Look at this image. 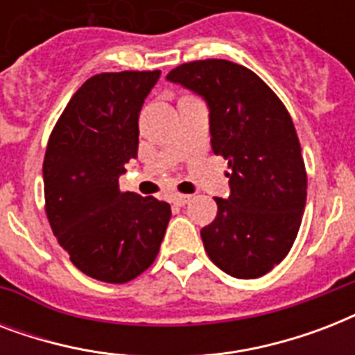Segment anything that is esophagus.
<instances>
[{
  "mask_svg": "<svg viewBox=\"0 0 355 355\" xmlns=\"http://www.w3.org/2000/svg\"><path fill=\"white\" fill-rule=\"evenodd\" d=\"M189 200H191V195H175V197H173V205L184 206L188 205Z\"/></svg>",
  "mask_w": 355,
  "mask_h": 355,
  "instance_id": "obj_1",
  "label": "esophagus"
}]
</instances>
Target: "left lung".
<instances>
[{
    "label": "left lung",
    "instance_id": "1",
    "mask_svg": "<svg viewBox=\"0 0 355 355\" xmlns=\"http://www.w3.org/2000/svg\"><path fill=\"white\" fill-rule=\"evenodd\" d=\"M167 79L205 97L211 150L232 169L230 197H216V219L200 230L206 252L234 278L267 275L291 250L308 195L291 116L258 75L230 60L180 64Z\"/></svg>",
    "mask_w": 355,
    "mask_h": 355
}]
</instances>
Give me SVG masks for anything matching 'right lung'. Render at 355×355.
I'll return each instance as SVG.
<instances>
[{"label": "right lung", "mask_w": 355, "mask_h": 355, "mask_svg": "<svg viewBox=\"0 0 355 355\" xmlns=\"http://www.w3.org/2000/svg\"><path fill=\"white\" fill-rule=\"evenodd\" d=\"M160 71L94 75L60 114L44 156L47 221L86 276L125 284L149 269L171 206L121 191L118 178L138 156V118Z\"/></svg>", "instance_id": "add662e5"}]
</instances>
